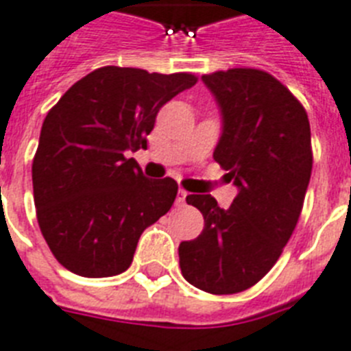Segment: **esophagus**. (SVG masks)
Returning a JSON list of instances; mask_svg holds the SVG:
<instances>
[{
    "instance_id": "esophagus-1",
    "label": "esophagus",
    "mask_w": 351,
    "mask_h": 351,
    "mask_svg": "<svg viewBox=\"0 0 351 351\" xmlns=\"http://www.w3.org/2000/svg\"><path fill=\"white\" fill-rule=\"evenodd\" d=\"M186 195H189V192H186V190L179 189V192H178V204H183L184 199H186Z\"/></svg>"
}]
</instances>
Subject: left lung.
<instances>
[{"mask_svg": "<svg viewBox=\"0 0 351 351\" xmlns=\"http://www.w3.org/2000/svg\"><path fill=\"white\" fill-rule=\"evenodd\" d=\"M203 81L223 114L214 159L239 193L226 210L208 193L186 197L204 228L179 245V266L199 290L228 295L259 282L293 234L312 176V134L304 106L265 70H217Z\"/></svg>", "mask_w": 351, "mask_h": 351, "instance_id": "left-lung-1", "label": "left lung"}]
</instances>
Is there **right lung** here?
<instances>
[{
    "instance_id": "add662e5",
    "label": "right lung",
    "mask_w": 351,
    "mask_h": 351,
    "mask_svg": "<svg viewBox=\"0 0 351 351\" xmlns=\"http://www.w3.org/2000/svg\"><path fill=\"white\" fill-rule=\"evenodd\" d=\"M195 83L189 72L101 66L50 108L32 161L34 204L39 230L66 270L121 274L145 228L172 208L178 183L147 179L127 156L147 148L159 108Z\"/></svg>"
}]
</instances>
